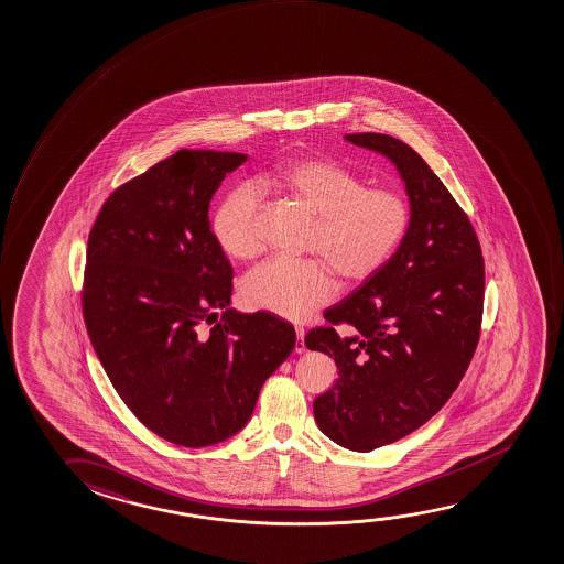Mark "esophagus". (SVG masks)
Wrapping results in <instances>:
<instances>
[{"instance_id":"1","label":"esophagus","mask_w":564,"mask_h":564,"mask_svg":"<svg viewBox=\"0 0 564 564\" xmlns=\"http://www.w3.org/2000/svg\"><path fill=\"white\" fill-rule=\"evenodd\" d=\"M294 332H296V344H294V351H306V344H304V327L296 326L294 327Z\"/></svg>"}]
</instances>
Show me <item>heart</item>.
I'll use <instances>...</instances> for the list:
<instances>
[{
  "label": "heart",
  "instance_id": "heart-1",
  "mask_svg": "<svg viewBox=\"0 0 564 564\" xmlns=\"http://www.w3.org/2000/svg\"><path fill=\"white\" fill-rule=\"evenodd\" d=\"M258 188H278L316 215L308 252L325 258L291 261L271 258L242 281V301L253 311L303 319L334 299V270L359 283L382 270L411 227L408 197L392 188H365V180L327 159H294L258 180ZM260 194L240 186L223 197L212 230L225 253L252 260L263 248L258 219Z\"/></svg>",
  "mask_w": 564,
  "mask_h": 564
}]
</instances>
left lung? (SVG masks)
Listing matches in <instances>:
<instances>
[{
    "label": "left lung",
    "mask_w": 564,
    "mask_h": 564,
    "mask_svg": "<svg viewBox=\"0 0 564 564\" xmlns=\"http://www.w3.org/2000/svg\"><path fill=\"white\" fill-rule=\"evenodd\" d=\"M345 139L390 159L411 205L392 260L324 314L332 326L304 337L339 370L334 388L314 400L319 431L370 452L425 425L466 375L481 332L485 265L466 213L423 156L384 133ZM339 323L348 324L341 336Z\"/></svg>",
    "instance_id": "left-lung-1"
}]
</instances>
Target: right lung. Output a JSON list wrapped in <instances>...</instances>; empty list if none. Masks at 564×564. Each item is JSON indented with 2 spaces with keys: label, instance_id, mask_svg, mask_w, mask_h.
Segmentation results:
<instances>
[{
  "label": "right lung",
  "instance_id": "right-lung-1",
  "mask_svg": "<svg viewBox=\"0 0 564 564\" xmlns=\"http://www.w3.org/2000/svg\"><path fill=\"white\" fill-rule=\"evenodd\" d=\"M246 159L180 149L112 192L90 229L82 303L93 349L131 413L186 448L237 434L296 344L285 319L229 308L232 268L207 213Z\"/></svg>",
  "mask_w": 564,
  "mask_h": 564
}]
</instances>
